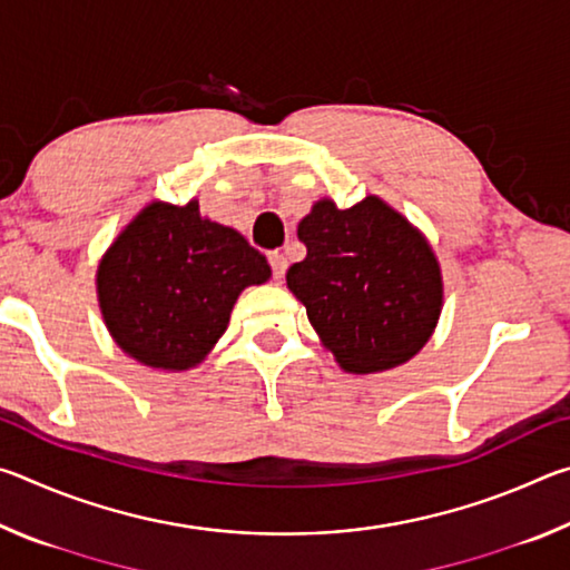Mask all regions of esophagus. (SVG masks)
<instances>
[{
    "label": "esophagus",
    "mask_w": 570,
    "mask_h": 570,
    "mask_svg": "<svg viewBox=\"0 0 570 570\" xmlns=\"http://www.w3.org/2000/svg\"><path fill=\"white\" fill-rule=\"evenodd\" d=\"M268 264H272V274H274L276 282H282L284 274H286V268H288L286 256L282 254V250H272V254H268Z\"/></svg>",
    "instance_id": "esophagus-1"
}]
</instances>
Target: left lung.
Returning a JSON list of instances; mask_svg holds the SVG:
<instances>
[{
  "instance_id": "obj_1",
  "label": "left lung",
  "mask_w": 570,
  "mask_h": 570,
  "mask_svg": "<svg viewBox=\"0 0 570 570\" xmlns=\"http://www.w3.org/2000/svg\"><path fill=\"white\" fill-rule=\"evenodd\" d=\"M306 258L286 284L346 372L407 362L435 330L442 306L438 258L417 230L380 198L346 210L320 200L302 224Z\"/></svg>"
}]
</instances>
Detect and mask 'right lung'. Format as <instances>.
Returning <instances> with one entry per match:
<instances>
[{
    "label": "right lung",
    "mask_w": 570,
    "mask_h": 570,
    "mask_svg": "<svg viewBox=\"0 0 570 570\" xmlns=\"http://www.w3.org/2000/svg\"><path fill=\"white\" fill-rule=\"evenodd\" d=\"M268 276L262 250L200 218L196 200L150 204L105 254L98 294L125 352L158 370H188L226 332L238 294Z\"/></svg>",
    "instance_id": "right-lung-1"
}]
</instances>
